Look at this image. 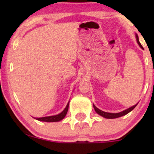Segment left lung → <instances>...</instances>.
I'll use <instances>...</instances> for the list:
<instances>
[{
  "mask_svg": "<svg viewBox=\"0 0 154 154\" xmlns=\"http://www.w3.org/2000/svg\"><path fill=\"white\" fill-rule=\"evenodd\" d=\"M136 35V38H137V42L138 45H140V47L142 48V49L144 50V48L142 47V45H141V43H140V41H139V38H138V35ZM138 104V103H137ZM137 104L134 105V106H132L131 107H130L129 109H126V110L123 111H121V112L120 113H107V112H105V111H103L102 110H100V109H99L98 108H97V107L94 106V105L93 104V107L94 109V110H95V111L97 113H98L99 115L102 116V117L104 118H106V119H116V118H119V117H121L123 116H125L126 114H128V113H130V111L133 110V109L135 108V106L137 105Z\"/></svg>",
  "mask_w": 154,
  "mask_h": 154,
  "instance_id": "obj_1",
  "label": "left lung"
}]
</instances>
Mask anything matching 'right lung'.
I'll return each instance as SVG.
<instances>
[{"label":"right lung","instance_id":"add662e5","mask_svg":"<svg viewBox=\"0 0 154 154\" xmlns=\"http://www.w3.org/2000/svg\"><path fill=\"white\" fill-rule=\"evenodd\" d=\"M69 102L67 104L66 108L63 110L62 112L59 113L57 115L55 116H46V117H42V118H35V119L40 121H44V122H58L60 121L61 120H62L65 117V116L66 115L67 111L69 109Z\"/></svg>","mask_w":154,"mask_h":154}]
</instances>
